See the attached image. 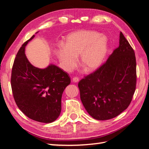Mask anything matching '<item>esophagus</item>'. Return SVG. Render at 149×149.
<instances>
[{
	"instance_id": "34e87169",
	"label": "esophagus",
	"mask_w": 149,
	"mask_h": 149,
	"mask_svg": "<svg viewBox=\"0 0 149 149\" xmlns=\"http://www.w3.org/2000/svg\"><path fill=\"white\" fill-rule=\"evenodd\" d=\"M72 81L74 82V83H77V82L79 81V78L77 77H74L72 78Z\"/></svg>"
}]
</instances>
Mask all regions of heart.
Returning <instances> with one entry per match:
<instances>
[{"instance_id":"b5f03b06","label":"heart","mask_w":149,"mask_h":149,"mask_svg":"<svg viewBox=\"0 0 149 149\" xmlns=\"http://www.w3.org/2000/svg\"><path fill=\"white\" fill-rule=\"evenodd\" d=\"M107 52V39L104 36L96 32L80 31L69 34L56 54L62 68L71 72L77 65L79 55L84 68L92 71L101 65Z\"/></svg>"}]
</instances>
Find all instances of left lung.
I'll list each match as a JSON object with an SVG mask.
<instances>
[{
    "label": "left lung",
    "mask_w": 149,
    "mask_h": 149,
    "mask_svg": "<svg viewBox=\"0 0 149 149\" xmlns=\"http://www.w3.org/2000/svg\"><path fill=\"white\" fill-rule=\"evenodd\" d=\"M136 85L135 54L121 32L118 47L104 63L78 83L85 110L100 120L111 119L124 111L131 103Z\"/></svg>",
    "instance_id": "1"
}]
</instances>
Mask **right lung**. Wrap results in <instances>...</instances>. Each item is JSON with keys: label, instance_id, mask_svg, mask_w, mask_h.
I'll use <instances>...</instances> for the list:
<instances>
[{"label": "right lung", "instance_id": "obj_1", "mask_svg": "<svg viewBox=\"0 0 149 149\" xmlns=\"http://www.w3.org/2000/svg\"><path fill=\"white\" fill-rule=\"evenodd\" d=\"M25 41L16 55L11 85L13 97L19 110L35 121L50 123L61 111V98L71 80L67 72L54 65L39 69L30 63L25 54Z\"/></svg>", "mask_w": 149, "mask_h": 149}]
</instances>
